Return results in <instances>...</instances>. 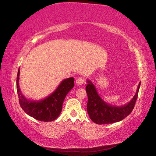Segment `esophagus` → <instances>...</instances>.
<instances>
[{"mask_svg":"<svg viewBox=\"0 0 156 156\" xmlns=\"http://www.w3.org/2000/svg\"><path fill=\"white\" fill-rule=\"evenodd\" d=\"M85 83V80H84V78L83 77H79L77 80H76V84L78 85H82V84H84Z\"/></svg>","mask_w":156,"mask_h":156,"instance_id":"esophagus-1","label":"esophagus"}]
</instances>
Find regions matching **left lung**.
<instances>
[{"instance_id":"1","label":"left lung","mask_w":156,"mask_h":156,"mask_svg":"<svg viewBox=\"0 0 156 156\" xmlns=\"http://www.w3.org/2000/svg\"><path fill=\"white\" fill-rule=\"evenodd\" d=\"M87 84L86 86V91L88 96L87 109L90 119L98 125L119 122L130 114L135 106L140 87V83L136 94L130 102L121 106H113L108 104L101 98L96 87L91 80H87Z\"/></svg>"}]
</instances>
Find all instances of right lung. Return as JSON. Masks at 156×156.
Wrapping results in <instances>:
<instances>
[{
    "label": "right lung",
    "instance_id": "add662e5",
    "mask_svg": "<svg viewBox=\"0 0 156 156\" xmlns=\"http://www.w3.org/2000/svg\"><path fill=\"white\" fill-rule=\"evenodd\" d=\"M20 69L16 78L17 93L19 103L24 112L37 120L51 122L56 120L60 114L62 104L67 94L74 86L73 77L63 80L52 94L43 99L29 100L22 94L19 88Z\"/></svg>",
    "mask_w": 156,
    "mask_h": 156
}]
</instances>
